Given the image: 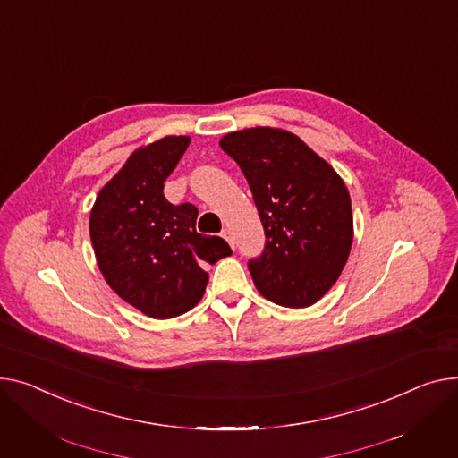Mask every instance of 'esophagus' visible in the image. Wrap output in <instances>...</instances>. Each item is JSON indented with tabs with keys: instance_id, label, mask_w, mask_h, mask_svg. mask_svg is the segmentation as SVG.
Instances as JSON below:
<instances>
[{
	"instance_id": "34e87169",
	"label": "esophagus",
	"mask_w": 458,
	"mask_h": 458,
	"mask_svg": "<svg viewBox=\"0 0 458 458\" xmlns=\"http://www.w3.org/2000/svg\"><path fill=\"white\" fill-rule=\"evenodd\" d=\"M223 237L230 242V247L235 250V237H233V233H232V230H228V228H225L223 230Z\"/></svg>"
}]
</instances>
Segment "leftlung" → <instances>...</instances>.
Wrapping results in <instances>:
<instances>
[{"mask_svg": "<svg viewBox=\"0 0 458 458\" xmlns=\"http://www.w3.org/2000/svg\"><path fill=\"white\" fill-rule=\"evenodd\" d=\"M221 148L245 174L265 230L249 261L258 291L284 308H308L341 276L353 241L343 178L298 136L270 127L230 132Z\"/></svg>", "mask_w": 458, "mask_h": 458, "instance_id": "8db88e82", "label": "left lung"}]
</instances>
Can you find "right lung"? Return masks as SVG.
I'll return each mask as SVG.
<instances>
[{
    "label": "right lung",
    "mask_w": 458,
    "mask_h": 458,
    "mask_svg": "<svg viewBox=\"0 0 458 458\" xmlns=\"http://www.w3.org/2000/svg\"><path fill=\"white\" fill-rule=\"evenodd\" d=\"M190 141L165 136L134 150L89 213L91 245L106 284L152 318L195 308L208 285L202 267L232 254L225 239L197 232L193 204L174 206L164 195V182Z\"/></svg>",
    "instance_id": "add662e5"
}]
</instances>
